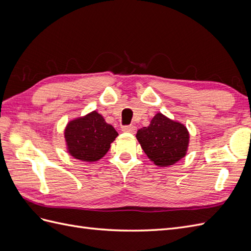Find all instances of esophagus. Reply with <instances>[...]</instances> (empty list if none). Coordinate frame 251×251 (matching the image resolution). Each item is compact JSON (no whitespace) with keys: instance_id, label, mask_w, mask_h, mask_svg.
<instances>
[{"instance_id":"esophagus-1","label":"esophagus","mask_w":251,"mask_h":251,"mask_svg":"<svg viewBox=\"0 0 251 251\" xmlns=\"http://www.w3.org/2000/svg\"><path fill=\"white\" fill-rule=\"evenodd\" d=\"M136 130H137V127H136L135 126H123V131L126 132V133L134 134L136 132Z\"/></svg>"}]
</instances>
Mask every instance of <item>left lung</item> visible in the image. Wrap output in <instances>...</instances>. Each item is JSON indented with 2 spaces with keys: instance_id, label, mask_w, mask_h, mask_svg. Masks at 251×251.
Returning <instances> with one entry per match:
<instances>
[{
  "instance_id": "8db88e82",
  "label": "left lung",
  "mask_w": 251,
  "mask_h": 251,
  "mask_svg": "<svg viewBox=\"0 0 251 251\" xmlns=\"http://www.w3.org/2000/svg\"><path fill=\"white\" fill-rule=\"evenodd\" d=\"M136 138L151 161L166 168L186 155L189 133L184 125L157 113L149 126L138 130Z\"/></svg>"
}]
</instances>
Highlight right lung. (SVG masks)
<instances>
[{
	"label": "right lung",
	"instance_id": "add662e5",
	"mask_svg": "<svg viewBox=\"0 0 251 251\" xmlns=\"http://www.w3.org/2000/svg\"><path fill=\"white\" fill-rule=\"evenodd\" d=\"M118 136L111 125L96 111L68 123L65 128L67 150L72 157L86 162L100 160Z\"/></svg>",
	"mask_w": 251,
	"mask_h": 251
}]
</instances>
